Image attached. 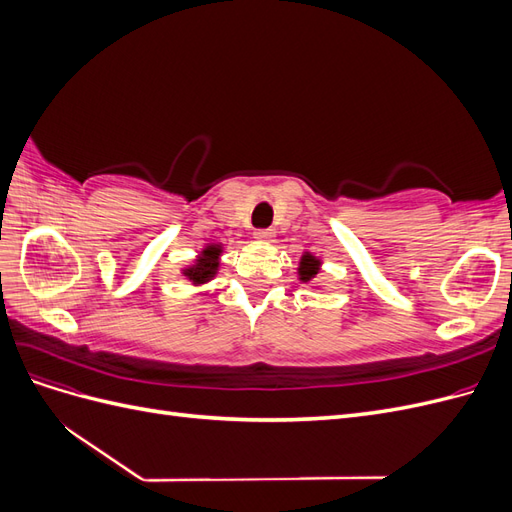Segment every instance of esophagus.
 <instances>
[{
  "label": "esophagus",
  "mask_w": 512,
  "mask_h": 512,
  "mask_svg": "<svg viewBox=\"0 0 512 512\" xmlns=\"http://www.w3.org/2000/svg\"><path fill=\"white\" fill-rule=\"evenodd\" d=\"M258 241H273V232L271 230H256V235H254Z\"/></svg>",
  "instance_id": "34e87169"
}]
</instances>
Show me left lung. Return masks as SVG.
I'll use <instances>...</instances> for the list:
<instances>
[{"instance_id": "8db88e82", "label": "left lung", "mask_w": 512, "mask_h": 512, "mask_svg": "<svg viewBox=\"0 0 512 512\" xmlns=\"http://www.w3.org/2000/svg\"><path fill=\"white\" fill-rule=\"evenodd\" d=\"M322 267V258L314 256L312 252H303L299 258V267H297V277L301 284H312V288H320L314 284V280L320 273Z\"/></svg>"}]
</instances>
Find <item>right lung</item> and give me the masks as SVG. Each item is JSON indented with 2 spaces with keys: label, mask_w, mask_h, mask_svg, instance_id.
<instances>
[{
  "label": "right lung",
  "mask_w": 512,
  "mask_h": 512,
  "mask_svg": "<svg viewBox=\"0 0 512 512\" xmlns=\"http://www.w3.org/2000/svg\"><path fill=\"white\" fill-rule=\"evenodd\" d=\"M224 250H226L224 243H207V245H203V250L196 254V258L190 262V265L181 267V275L192 286H196V288L207 286L211 280H215V277H218Z\"/></svg>",
  "instance_id": "obj_1"
}]
</instances>
